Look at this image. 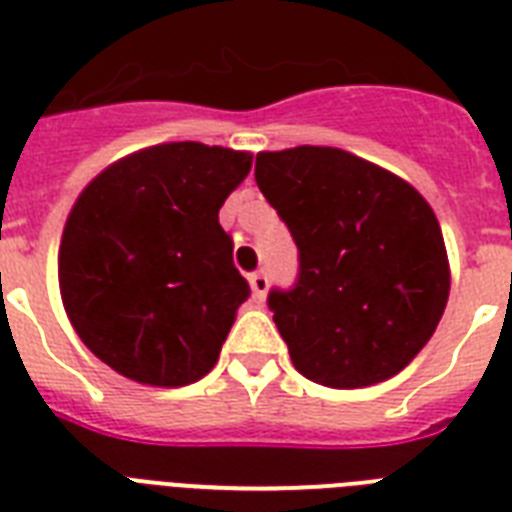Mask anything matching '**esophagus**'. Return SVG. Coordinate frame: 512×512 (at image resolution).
Masks as SVG:
<instances>
[{"mask_svg": "<svg viewBox=\"0 0 512 512\" xmlns=\"http://www.w3.org/2000/svg\"><path fill=\"white\" fill-rule=\"evenodd\" d=\"M249 287H252L255 300H265V292H268V276H265V273H252V276H249Z\"/></svg>", "mask_w": 512, "mask_h": 512, "instance_id": "1", "label": "esophagus"}]
</instances>
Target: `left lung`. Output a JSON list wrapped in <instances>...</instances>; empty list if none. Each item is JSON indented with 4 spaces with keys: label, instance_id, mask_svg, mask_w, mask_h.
Wrapping results in <instances>:
<instances>
[{
    "label": "left lung",
    "instance_id": "1",
    "mask_svg": "<svg viewBox=\"0 0 512 512\" xmlns=\"http://www.w3.org/2000/svg\"><path fill=\"white\" fill-rule=\"evenodd\" d=\"M255 180L297 244L295 287L268 295L297 372L327 388L401 372L449 300L428 201L393 172L324 146L263 151Z\"/></svg>",
    "mask_w": 512,
    "mask_h": 512
}]
</instances>
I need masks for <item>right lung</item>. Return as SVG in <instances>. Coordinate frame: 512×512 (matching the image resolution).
Returning a JSON list of instances; mask_svg holds the SVG:
<instances>
[{
    "label": "right lung",
    "mask_w": 512,
    "mask_h": 512,
    "mask_svg": "<svg viewBox=\"0 0 512 512\" xmlns=\"http://www.w3.org/2000/svg\"><path fill=\"white\" fill-rule=\"evenodd\" d=\"M252 170L247 151L162 143L100 172L58 255L76 335L114 372L156 388L201 380L249 297L217 212Z\"/></svg>",
    "instance_id": "add662e5"
}]
</instances>
